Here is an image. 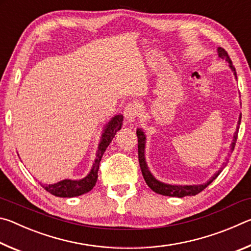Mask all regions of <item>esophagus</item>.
Listing matches in <instances>:
<instances>
[{"instance_id":"34e87169","label":"esophagus","mask_w":251,"mask_h":251,"mask_svg":"<svg viewBox=\"0 0 251 251\" xmlns=\"http://www.w3.org/2000/svg\"><path fill=\"white\" fill-rule=\"evenodd\" d=\"M124 116L127 120V122L133 123L136 121V118L138 116V107L137 105L134 103H129L126 106L124 109Z\"/></svg>"}]
</instances>
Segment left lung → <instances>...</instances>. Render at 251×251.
Here are the masks:
<instances>
[{
  "instance_id": "8db88e82",
  "label": "left lung",
  "mask_w": 251,
  "mask_h": 251,
  "mask_svg": "<svg viewBox=\"0 0 251 251\" xmlns=\"http://www.w3.org/2000/svg\"><path fill=\"white\" fill-rule=\"evenodd\" d=\"M218 56L223 59H226L229 64V67H230L231 71L233 72V75L237 79V73H236V69L235 66L232 65V62L230 57H229L228 53L222 48H218ZM240 121H241V115L239 116V121H238L237 124V130L235 131V135H233V139L231 143V151H233L235 148L236 142H237V137H238V129H239V125H240ZM138 137V160H139V166H141L142 169V174L144 179H145L146 184L151 190H154L155 193L164 195V196H169V197H185V196H195V195L199 194L202 192L203 189L206 188L208 185H210L212 181H214L216 178L218 177V175L222 173L223 168H220L219 171L212 176L209 180L205 184L201 185H189V186H180V185H169V184H165V182H161L159 180H157L156 178L151 175V173L150 172V169L147 167L146 160H145V134L142 129H137L136 131Z\"/></svg>"
}]
</instances>
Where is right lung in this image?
<instances>
[{
	"mask_svg": "<svg viewBox=\"0 0 251 251\" xmlns=\"http://www.w3.org/2000/svg\"><path fill=\"white\" fill-rule=\"evenodd\" d=\"M123 125V115H116L114 116L112 120L108 122V124H106L105 129L101 135L99 150L96 152V158L93 167L91 169L90 174L86 177H84L83 179L78 180H72V179H64L56 182V184L52 185H42L43 188L49 192L50 194L54 195L56 197H76L80 196V195L86 194L93 189V187L95 186L97 181V177H99V168L101 157H103L106 148L112 142V139L115 137V135L118 130L122 128Z\"/></svg>",
	"mask_w": 251,
	"mask_h": 251,
	"instance_id": "obj_1",
	"label": "right lung"
}]
</instances>
